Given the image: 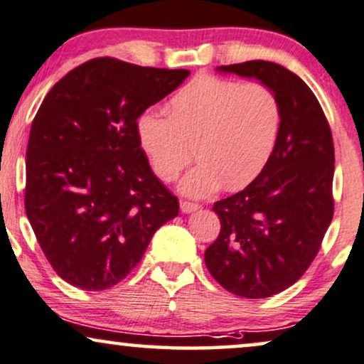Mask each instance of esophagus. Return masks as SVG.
I'll return each instance as SVG.
<instances>
[{
    "mask_svg": "<svg viewBox=\"0 0 364 364\" xmlns=\"http://www.w3.org/2000/svg\"><path fill=\"white\" fill-rule=\"evenodd\" d=\"M179 208H181L183 213H193L200 208V205L191 203V201H181V203H179Z\"/></svg>",
    "mask_w": 364,
    "mask_h": 364,
    "instance_id": "34e87169",
    "label": "esophagus"
}]
</instances>
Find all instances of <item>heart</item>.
Returning <instances> with one entry per match:
<instances>
[{
  "instance_id": "heart-1",
  "label": "heart",
  "mask_w": 364,
  "mask_h": 364,
  "mask_svg": "<svg viewBox=\"0 0 364 364\" xmlns=\"http://www.w3.org/2000/svg\"><path fill=\"white\" fill-rule=\"evenodd\" d=\"M169 112L147 108L135 135L154 173L173 181L195 156L200 163L179 183L181 193L208 196L225 185L240 190L262 173L282 130V107L261 82L200 74L169 100Z\"/></svg>"
}]
</instances>
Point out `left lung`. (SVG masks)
<instances>
[{"label":"left lung","instance_id":"8db88e82","mask_svg":"<svg viewBox=\"0 0 364 364\" xmlns=\"http://www.w3.org/2000/svg\"><path fill=\"white\" fill-rule=\"evenodd\" d=\"M217 71L257 80L282 107V130L268 166L239 193L217 201L220 234L205 264L227 291L266 299L299 282L317 256L334 213V142L312 90L268 60Z\"/></svg>","mask_w":364,"mask_h":364}]
</instances>
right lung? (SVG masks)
Returning a JSON list of instances; mask_svg holds the SVG:
<instances>
[{
    "label": "right lung",
    "mask_w": 364,
    "mask_h": 364,
    "mask_svg": "<svg viewBox=\"0 0 364 364\" xmlns=\"http://www.w3.org/2000/svg\"><path fill=\"white\" fill-rule=\"evenodd\" d=\"M188 74L98 57L43 98L30 129L25 210L47 261L73 287L120 283L178 215V198L139 146L135 120Z\"/></svg>",
    "instance_id": "1"
}]
</instances>
